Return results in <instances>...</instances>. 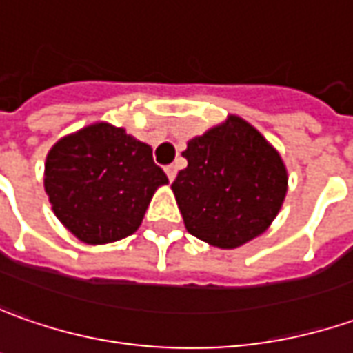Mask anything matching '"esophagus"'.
<instances>
[{
  "instance_id": "34e87169",
  "label": "esophagus",
  "mask_w": 353,
  "mask_h": 353,
  "mask_svg": "<svg viewBox=\"0 0 353 353\" xmlns=\"http://www.w3.org/2000/svg\"><path fill=\"white\" fill-rule=\"evenodd\" d=\"M165 176H168V179H170V181H174L177 176L176 165H165Z\"/></svg>"
}]
</instances>
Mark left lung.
<instances>
[{
	"mask_svg": "<svg viewBox=\"0 0 353 353\" xmlns=\"http://www.w3.org/2000/svg\"><path fill=\"white\" fill-rule=\"evenodd\" d=\"M188 168L172 183L189 234L234 250L263 234L287 195V168L260 130L242 117L188 140Z\"/></svg>",
	"mask_w": 353,
	"mask_h": 353,
	"instance_id": "1",
	"label": "left lung"
}]
</instances>
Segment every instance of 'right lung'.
I'll return each mask as SVG.
<instances>
[{
    "label": "right lung",
    "mask_w": 353,
    "mask_h": 353,
    "mask_svg": "<svg viewBox=\"0 0 353 353\" xmlns=\"http://www.w3.org/2000/svg\"><path fill=\"white\" fill-rule=\"evenodd\" d=\"M165 183L152 148L105 121L56 140L44 162V191L56 219L92 246L137 232Z\"/></svg>",
    "instance_id": "1"
}]
</instances>
